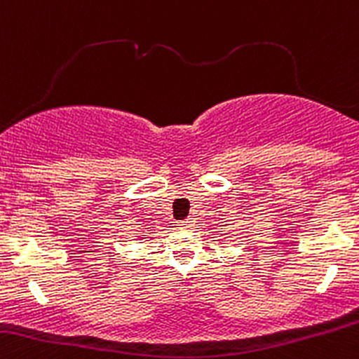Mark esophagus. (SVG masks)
Masks as SVG:
<instances>
[{"mask_svg": "<svg viewBox=\"0 0 359 359\" xmlns=\"http://www.w3.org/2000/svg\"><path fill=\"white\" fill-rule=\"evenodd\" d=\"M191 223H194V221H191V219H184V221H180L178 226L180 228H190Z\"/></svg>", "mask_w": 359, "mask_h": 359, "instance_id": "obj_1", "label": "esophagus"}]
</instances>
